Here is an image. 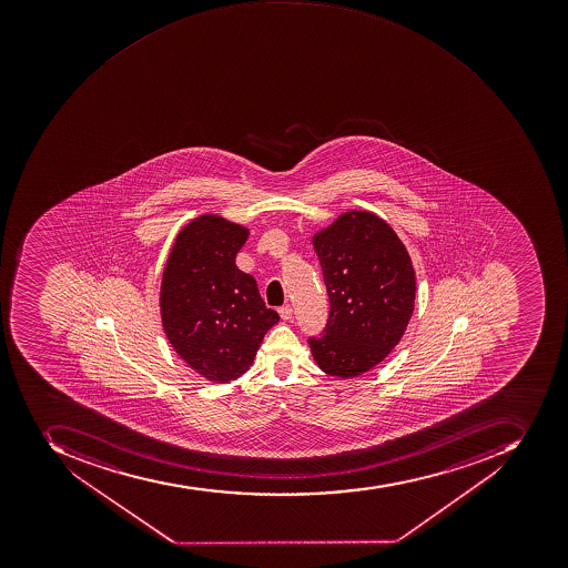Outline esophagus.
<instances>
[{
	"label": "esophagus",
	"instance_id": "34e87169",
	"mask_svg": "<svg viewBox=\"0 0 568 568\" xmlns=\"http://www.w3.org/2000/svg\"><path fill=\"white\" fill-rule=\"evenodd\" d=\"M277 312H280V317H282L283 321H291L292 315H294V310H292L291 304H285V306H282Z\"/></svg>",
	"mask_w": 568,
	"mask_h": 568
}]
</instances>
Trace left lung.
<instances>
[{
  "label": "left lung",
  "mask_w": 568,
  "mask_h": 568,
  "mask_svg": "<svg viewBox=\"0 0 568 568\" xmlns=\"http://www.w3.org/2000/svg\"><path fill=\"white\" fill-rule=\"evenodd\" d=\"M329 295V318L308 339L318 368L351 378L374 368L404 336L416 276L404 242L374 212L351 211L313 235Z\"/></svg>",
  "instance_id": "obj_1"
}]
</instances>
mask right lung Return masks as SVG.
Here are the masks:
<instances>
[{
    "mask_svg": "<svg viewBox=\"0 0 568 568\" xmlns=\"http://www.w3.org/2000/svg\"><path fill=\"white\" fill-rule=\"evenodd\" d=\"M247 235L246 226L203 214L179 232L164 267L159 306L168 342L211 383L241 377L280 321L255 277L235 265Z\"/></svg>",
    "mask_w": 568,
    "mask_h": 568,
    "instance_id": "obj_1",
    "label": "right lung"
}]
</instances>
